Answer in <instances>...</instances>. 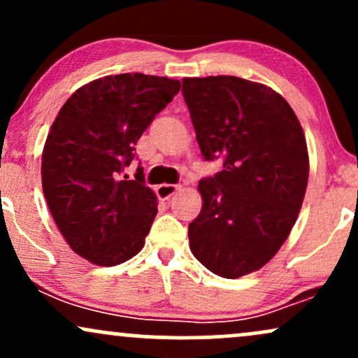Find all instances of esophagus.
<instances>
[{"mask_svg":"<svg viewBox=\"0 0 358 358\" xmlns=\"http://www.w3.org/2000/svg\"><path fill=\"white\" fill-rule=\"evenodd\" d=\"M178 188H180V185L163 183V185H159L158 188H156V193H158V199L168 200L171 195H173V193H175L176 190H178Z\"/></svg>","mask_w":358,"mask_h":358,"instance_id":"34e87169","label":"esophagus"}]
</instances>
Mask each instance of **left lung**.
I'll list each match as a JSON object with an SVG mask.
<instances>
[{"mask_svg":"<svg viewBox=\"0 0 358 358\" xmlns=\"http://www.w3.org/2000/svg\"><path fill=\"white\" fill-rule=\"evenodd\" d=\"M182 92L203 158H224V170L199 183L190 249L217 276H245L276 256L301 210L305 133L285 97L259 82L188 77Z\"/></svg>","mask_w":358,"mask_h":358,"instance_id":"left-lung-1","label":"left lung"}]
</instances>
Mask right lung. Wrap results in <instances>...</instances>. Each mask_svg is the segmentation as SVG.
I'll return each instance as SVG.
<instances>
[{"instance_id": "right-lung-1", "label": "right lung", "mask_w": 358, "mask_h": 358, "mask_svg": "<svg viewBox=\"0 0 358 358\" xmlns=\"http://www.w3.org/2000/svg\"><path fill=\"white\" fill-rule=\"evenodd\" d=\"M180 80L145 73L106 76L62 106L45 141L42 187L57 227L92 264L116 266L145 245L158 200L143 168L122 175L134 146Z\"/></svg>"}]
</instances>
